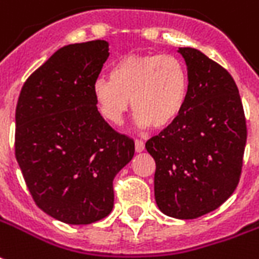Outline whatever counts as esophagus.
<instances>
[{"label": "esophagus", "mask_w": 259, "mask_h": 259, "mask_svg": "<svg viewBox=\"0 0 259 259\" xmlns=\"http://www.w3.org/2000/svg\"><path fill=\"white\" fill-rule=\"evenodd\" d=\"M135 148L137 153H142L143 150H144V143L142 140H135Z\"/></svg>", "instance_id": "34e87169"}]
</instances>
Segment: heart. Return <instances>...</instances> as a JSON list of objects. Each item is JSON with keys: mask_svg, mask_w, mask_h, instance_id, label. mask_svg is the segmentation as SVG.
<instances>
[{"mask_svg": "<svg viewBox=\"0 0 259 259\" xmlns=\"http://www.w3.org/2000/svg\"><path fill=\"white\" fill-rule=\"evenodd\" d=\"M111 79L92 85L97 111L109 124H119L132 99L140 127H167L184 109L189 92L185 64L172 54H127L112 66Z\"/></svg>", "mask_w": 259, "mask_h": 259, "instance_id": "heart-1", "label": "heart"}]
</instances>
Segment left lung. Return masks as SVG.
Here are the masks:
<instances>
[{"label":"left lung","mask_w":259,"mask_h":259,"mask_svg":"<svg viewBox=\"0 0 259 259\" xmlns=\"http://www.w3.org/2000/svg\"><path fill=\"white\" fill-rule=\"evenodd\" d=\"M189 77L184 109L146 143L155 161L154 196L169 218L196 219L218 209L238 185L247 124L234 79L192 48H180Z\"/></svg>","instance_id":"obj_1"}]
</instances>
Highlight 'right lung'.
Here are the masks:
<instances>
[{"label": "right lung", "instance_id": "obj_1", "mask_svg": "<svg viewBox=\"0 0 259 259\" xmlns=\"http://www.w3.org/2000/svg\"><path fill=\"white\" fill-rule=\"evenodd\" d=\"M106 40L59 49L23 84L15 113V157L36 205L67 224H90L113 207V178L135 142L105 122L92 85Z\"/></svg>", "mask_w": 259, "mask_h": 259}]
</instances>
